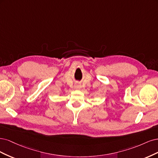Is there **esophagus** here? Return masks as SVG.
I'll list each match as a JSON object with an SVG mask.
<instances>
[{
	"mask_svg": "<svg viewBox=\"0 0 158 158\" xmlns=\"http://www.w3.org/2000/svg\"><path fill=\"white\" fill-rule=\"evenodd\" d=\"M75 89H81V86L80 85H79V84H76L75 85Z\"/></svg>",
	"mask_w": 158,
	"mask_h": 158,
	"instance_id": "34e87169",
	"label": "esophagus"
}]
</instances>
